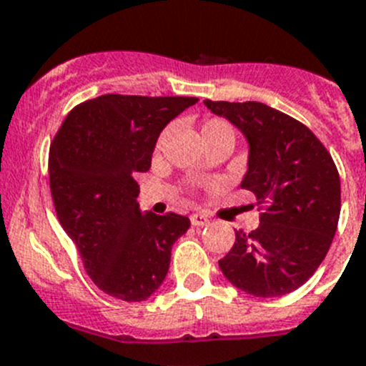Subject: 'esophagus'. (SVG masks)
I'll use <instances>...</instances> for the list:
<instances>
[{"label": "esophagus", "instance_id": "1", "mask_svg": "<svg viewBox=\"0 0 366 366\" xmlns=\"http://www.w3.org/2000/svg\"><path fill=\"white\" fill-rule=\"evenodd\" d=\"M191 224H193L194 227H204V225L209 224V218H207L206 214L194 213V214H191Z\"/></svg>", "mask_w": 366, "mask_h": 366}]
</instances>
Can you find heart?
Listing matches in <instances>:
<instances>
[{
    "mask_svg": "<svg viewBox=\"0 0 366 366\" xmlns=\"http://www.w3.org/2000/svg\"><path fill=\"white\" fill-rule=\"evenodd\" d=\"M202 139L204 137H213V135H225V137H231L233 139L234 132H233V126L229 124L227 121L224 119H211L207 121L206 124L202 126Z\"/></svg>",
    "mask_w": 366,
    "mask_h": 366,
    "instance_id": "obj_1",
    "label": "heart"
}]
</instances>
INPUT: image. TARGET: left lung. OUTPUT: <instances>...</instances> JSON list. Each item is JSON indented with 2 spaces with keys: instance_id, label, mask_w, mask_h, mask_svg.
I'll list each match as a JSON object with an SVG mask.
<instances>
[{
  "instance_id": "left-lung-1",
  "label": "left lung",
  "mask_w": 366,
  "mask_h": 366,
  "mask_svg": "<svg viewBox=\"0 0 366 366\" xmlns=\"http://www.w3.org/2000/svg\"><path fill=\"white\" fill-rule=\"evenodd\" d=\"M204 104L247 139V173L240 186L264 206L260 225L251 233L234 231V245L218 265L234 287L258 298L296 291L320 267L336 234V164L305 124L264 102L206 99Z\"/></svg>"
}]
</instances>
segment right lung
<instances>
[{
    "label": "right lung",
    "mask_w": 366,
    "mask_h": 366,
    "mask_svg": "<svg viewBox=\"0 0 366 366\" xmlns=\"http://www.w3.org/2000/svg\"><path fill=\"white\" fill-rule=\"evenodd\" d=\"M199 101L106 94L77 104L54 137L50 191L92 282L122 302L162 285L189 218L141 213L137 173L148 172L160 132Z\"/></svg>",
    "instance_id": "right-lung-1"
}]
</instances>
